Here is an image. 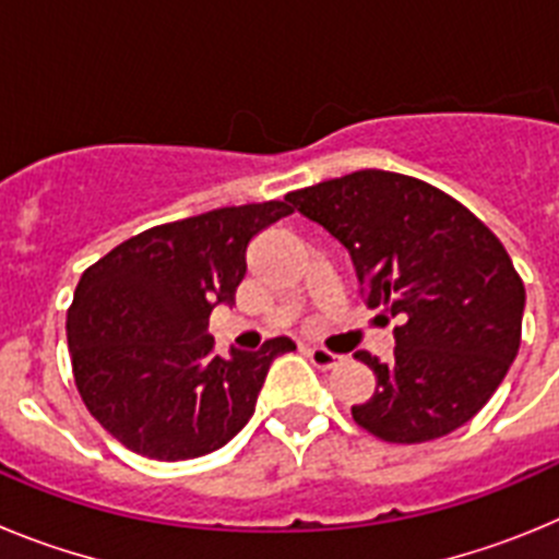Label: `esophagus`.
I'll return each mask as SVG.
<instances>
[{
	"label": "esophagus",
	"mask_w": 559,
	"mask_h": 559,
	"mask_svg": "<svg viewBox=\"0 0 559 559\" xmlns=\"http://www.w3.org/2000/svg\"><path fill=\"white\" fill-rule=\"evenodd\" d=\"M308 358H310V364L319 369H333L341 364V355L330 353V349H324V347H310Z\"/></svg>",
	"instance_id": "34e87169"
}]
</instances>
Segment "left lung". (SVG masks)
<instances>
[{
  "instance_id": "obj_1",
  "label": "left lung",
  "mask_w": 559,
  "mask_h": 559,
  "mask_svg": "<svg viewBox=\"0 0 559 559\" xmlns=\"http://www.w3.org/2000/svg\"><path fill=\"white\" fill-rule=\"evenodd\" d=\"M285 201L349 251L364 302L397 322L389 364L355 353L378 378L372 397L353 406L355 423L414 445L476 417L521 347L526 290L501 240L403 173L358 170Z\"/></svg>"
}]
</instances>
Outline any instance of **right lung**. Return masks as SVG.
Instances as JSON below:
<instances>
[{"instance_id": "add662e5", "label": "right lung", "mask_w": 559, "mask_h": 559, "mask_svg": "<svg viewBox=\"0 0 559 559\" xmlns=\"http://www.w3.org/2000/svg\"><path fill=\"white\" fill-rule=\"evenodd\" d=\"M290 215L285 201L221 206L153 226L83 271L67 313L75 386L128 451L179 462L218 451L249 423L288 335L212 355L210 313L235 302L246 249Z\"/></svg>"}]
</instances>
